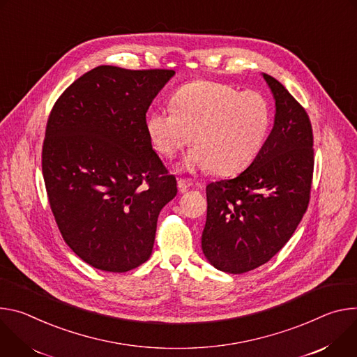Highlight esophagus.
<instances>
[{"mask_svg":"<svg viewBox=\"0 0 357 357\" xmlns=\"http://www.w3.org/2000/svg\"><path fill=\"white\" fill-rule=\"evenodd\" d=\"M177 187H178V190H180L181 192H184V191H187V190L191 187V181H190V180H185V178H180V180L177 181Z\"/></svg>","mask_w":357,"mask_h":357,"instance_id":"esophagus-1","label":"esophagus"}]
</instances>
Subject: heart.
<instances>
[{"label": "heart", "instance_id": "heart-1", "mask_svg": "<svg viewBox=\"0 0 357 357\" xmlns=\"http://www.w3.org/2000/svg\"><path fill=\"white\" fill-rule=\"evenodd\" d=\"M172 107L147 114L146 130L154 149L176 155L191 140L184 170H210L220 176L240 173L261 151L271 126V106L254 91L199 81L180 88ZM193 137H190V135Z\"/></svg>", "mask_w": 357, "mask_h": 357}]
</instances>
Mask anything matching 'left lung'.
Wrapping results in <instances>:
<instances>
[{
    "label": "left lung",
    "instance_id": "8db88e82",
    "mask_svg": "<svg viewBox=\"0 0 357 357\" xmlns=\"http://www.w3.org/2000/svg\"><path fill=\"white\" fill-rule=\"evenodd\" d=\"M273 128L247 170L210 183L202 248L220 271L244 273L289 241L306 213L313 176V135L306 110L275 77Z\"/></svg>",
    "mask_w": 357,
    "mask_h": 357
}]
</instances>
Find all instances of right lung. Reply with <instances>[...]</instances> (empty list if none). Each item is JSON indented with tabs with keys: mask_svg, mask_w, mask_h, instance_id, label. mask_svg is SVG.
<instances>
[{
	"mask_svg": "<svg viewBox=\"0 0 357 357\" xmlns=\"http://www.w3.org/2000/svg\"><path fill=\"white\" fill-rule=\"evenodd\" d=\"M174 73L102 65L51 110L43 147L50 206L65 243L96 269L146 262L158 214L177 194L146 130V112Z\"/></svg>",
	"mask_w": 357,
	"mask_h": 357,
	"instance_id": "obj_1",
	"label": "right lung"
}]
</instances>
